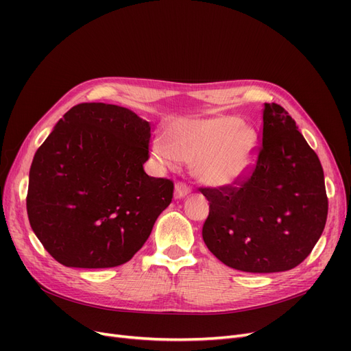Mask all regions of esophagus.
Returning <instances> with one entry per match:
<instances>
[{
	"label": "esophagus",
	"mask_w": 351,
	"mask_h": 351,
	"mask_svg": "<svg viewBox=\"0 0 351 351\" xmlns=\"http://www.w3.org/2000/svg\"><path fill=\"white\" fill-rule=\"evenodd\" d=\"M190 192H192V190H190V187L186 183L178 182L174 189V196H176V199H182V197L187 196Z\"/></svg>",
	"instance_id": "34e87169"
}]
</instances>
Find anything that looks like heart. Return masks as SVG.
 Masks as SVG:
<instances>
[{
  "label": "heart",
  "instance_id": "1",
  "mask_svg": "<svg viewBox=\"0 0 351 351\" xmlns=\"http://www.w3.org/2000/svg\"><path fill=\"white\" fill-rule=\"evenodd\" d=\"M165 134L167 139H156L152 147L159 161L171 168L192 161L193 174L214 187L240 182L252 171L259 154L258 132L236 115L176 121Z\"/></svg>",
  "mask_w": 351,
  "mask_h": 351
}]
</instances>
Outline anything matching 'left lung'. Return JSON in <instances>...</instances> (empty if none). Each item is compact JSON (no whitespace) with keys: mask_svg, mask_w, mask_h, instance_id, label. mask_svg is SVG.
I'll use <instances>...</instances> for the list:
<instances>
[{"mask_svg":"<svg viewBox=\"0 0 351 351\" xmlns=\"http://www.w3.org/2000/svg\"><path fill=\"white\" fill-rule=\"evenodd\" d=\"M199 190L209 200L205 244L222 263L243 272L295 268L325 228L321 161L278 104H265L262 145L252 171L231 186Z\"/></svg>","mask_w":351,"mask_h":351,"instance_id":"1","label":"left lung"}]
</instances>
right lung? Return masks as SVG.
Wrapping results in <instances>:
<instances>
[{"instance_id":"1","label":"right lung","mask_w":351,"mask_h":351,"mask_svg":"<svg viewBox=\"0 0 351 351\" xmlns=\"http://www.w3.org/2000/svg\"><path fill=\"white\" fill-rule=\"evenodd\" d=\"M151 124L119 105H74L39 146L26 208L42 246L64 267L129 262L171 204L173 180L149 177Z\"/></svg>"}]
</instances>
